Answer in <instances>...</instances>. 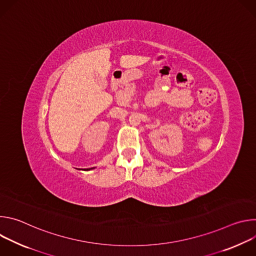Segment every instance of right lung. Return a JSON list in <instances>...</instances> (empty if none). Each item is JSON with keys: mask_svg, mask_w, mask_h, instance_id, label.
I'll list each match as a JSON object with an SVG mask.
<instances>
[{"mask_svg": "<svg viewBox=\"0 0 256 256\" xmlns=\"http://www.w3.org/2000/svg\"><path fill=\"white\" fill-rule=\"evenodd\" d=\"M91 169H94V167H93V168H91ZM91 169H86V170H91Z\"/></svg>", "mask_w": 256, "mask_h": 256, "instance_id": "obj_1", "label": "right lung"}]
</instances>
